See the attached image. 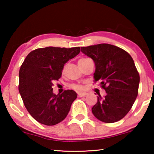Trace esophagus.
<instances>
[{
	"label": "esophagus",
	"instance_id": "obj_1",
	"mask_svg": "<svg viewBox=\"0 0 154 154\" xmlns=\"http://www.w3.org/2000/svg\"><path fill=\"white\" fill-rule=\"evenodd\" d=\"M85 95H87L86 92H79V93H78V97H84Z\"/></svg>",
	"mask_w": 154,
	"mask_h": 154
}]
</instances>
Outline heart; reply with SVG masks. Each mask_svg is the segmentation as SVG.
<instances>
[{"mask_svg": "<svg viewBox=\"0 0 154 154\" xmlns=\"http://www.w3.org/2000/svg\"><path fill=\"white\" fill-rule=\"evenodd\" d=\"M85 59L87 58H82L81 60H79V61H82V60H85ZM65 70V67H64L62 69V72H64ZM69 87H70L71 89L74 90H76V91H79V90H83V86L81 85H80V84H78V83H72L70 85H69Z\"/></svg>", "mask_w": 154, "mask_h": 154, "instance_id": "obj_1", "label": "heart"}]
</instances>
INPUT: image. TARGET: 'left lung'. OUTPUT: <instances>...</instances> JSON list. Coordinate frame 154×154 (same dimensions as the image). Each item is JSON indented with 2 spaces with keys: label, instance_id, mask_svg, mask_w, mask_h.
I'll return each mask as SVG.
<instances>
[{
  "label": "left lung",
  "instance_id": "left-lung-1",
  "mask_svg": "<svg viewBox=\"0 0 154 154\" xmlns=\"http://www.w3.org/2000/svg\"><path fill=\"white\" fill-rule=\"evenodd\" d=\"M95 64L94 82L100 81L106 94L97 97L92 112L107 123L121 120L131 109L138 94L140 74L130 54L117 46L102 43L81 48Z\"/></svg>",
  "mask_w": 154,
  "mask_h": 154
}]
</instances>
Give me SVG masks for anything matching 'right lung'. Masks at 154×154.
Segmentation results:
<instances>
[{"mask_svg": "<svg viewBox=\"0 0 154 154\" xmlns=\"http://www.w3.org/2000/svg\"><path fill=\"white\" fill-rule=\"evenodd\" d=\"M79 47L38 48L26 57L19 72V92L31 116L45 125L62 122L77 97L72 90L54 94L53 82L62 76L65 63L79 53Z\"/></svg>", "mask_w": 154, "mask_h": 154, "instance_id": "right-lung-1", "label": "right lung"}]
</instances>
